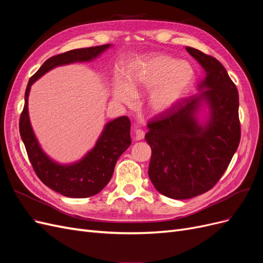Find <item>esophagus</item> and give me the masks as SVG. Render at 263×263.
Returning <instances> with one entry per match:
<instances>
[{
    "label": "esophagus",
    "instance_id": "1",
    "mask_svg": "<svg viewBox=\"0 0 263 263\" xmlns=\"http://www.w3.org/2000/svg\"><path fill=\"white\" fill-rule=\"evenodd\" d=\"M145 138V132L141 129H136L135 130V139L136 140H142Z\"/></svg>",
    "mask_w": 263,
    "mask_h": 263
}]
</instances>
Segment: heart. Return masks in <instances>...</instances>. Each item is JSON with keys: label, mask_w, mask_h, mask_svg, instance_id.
Returning <instances> with one entry per match:
<instances>
[{"label": "heart", "mask_w": 263, "mask_h": 263, "mask_svg": "<svg viewBox=\"0 0 263 263\" xmlns=\"http://www.w3.org/2000/svg\"><path fill=\"white\" fill-rule=\"evenodd\" d=\"M195 79L193 67L186 61H178L169 55H155L133 70L127 77L126 86L116 87L114 97L124 103H132L134 95L144 89H153L148 104L155 113L170 109Z\"/></svg>", "instance_id": "heart-1"}]
</instances>
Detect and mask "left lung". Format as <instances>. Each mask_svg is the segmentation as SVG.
Returning <instances> with one entry per match:
<instances>
[{
	"mask_svg": "<svg viewBox=\"0 0 263 263\" xmlns=\"http://www.w3.org/2000/svg\"><path fill=\"white\" fill-rule=\"evenodd\" d=\"M187 52L204 68L202 94L182 98L151 118L145 139L151 147L148 174L161 194L186 200L208 192L228 168L240 141L239 95L224 66L192 47ZM205 98L210 117L205 125L195 114Z\"/></svg>",
	"mask_w": 263,
	"mask_h": 263,
	"instance_id": "1",
	"label": "left lung"
}]
</instances>
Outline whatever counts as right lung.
<instances>
[{"instance_id": "right-lung-1", "label": "right lung", "mask_w": 263, "mask_h": 263, "mask_svg": "<svg viewBox=\"0 0 263 263\" xmlns=\"http://www.w3.org/2000/svg\"><path fill=\"white\" fill-rule=\"evenodd\" d=\"M108 47L107 44L52 55L29 79L25 91V104L20 118V134L29 161L36 176L45 185L68 197H90L105 187L113 176L118 158L132 144L130 121L127 116H122L107 123L97 145L82 160L70 165L58 164L44 154L31 129L27 106L30 85L54 67L92 60Z\"/></svg>"}]
</instances>
